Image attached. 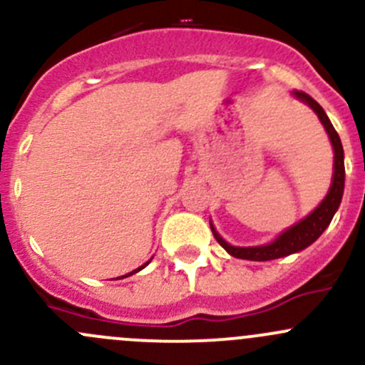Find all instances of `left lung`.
Masks as SVG:
<instances>
[{
	"label": "left lung",
	"mask_w": 365,
	"mask_h": 365,
	"mask_svg": "<svg viewBox=\"0 0 365 365\" xmlns=\"http://www.w3.org/2000/svg\"><path fill=\"white\" fill-rule=\"evenodd\" d=\"M293 97H297L298 101L307 104L312 111L318 114L319 121H322L327 134H329L330 143H332L334 146L332 185H330L329 194L325 196V200L318 205V208L312 210L305 219H302L300 222L295 224V226L286 230L284 233L279 235L274 242H270V244L267 245H257V247H235V245L227 244V242L217 233L215 227L212 226V222H210L213 237L217 238V242H219V244L233 257H240V259L249 261H270L277 259V257L289 256V254L293 252L304 251L305 247H309L312 242H316L322 237V233L329 227L334 213L337 212V208H339L341 205L342 192H344V150H342L339 134H337L334 125L330 123L327 113L323 111V108L314 101V98L309 97L304 91H293Z\"/></svg>",
	"instance_id": "obj_1"
}]
</instances>
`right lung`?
Returning a JSON list of instances; mask_svg holds the SVG:
<instances>
[{"label": "right lung", "instance_id": "right-lung-1", "mask_svg": "<svg viewBox=\"0 0 365 365\" xmlns=\"http://www.w3.org/2000/svg\"><path fill=\"white\" fill-rule=\"evenodd\" d=\"M148 263H150V261H148ZM148 263H145V264H143V267H139V268H138V270H134V272H130V274H127V275H123V277H128V275H132V274H135V272H139V270H143V268H145V267H146V264H148ZM123 277H121V279H123Z\"/></svg>", "mask_w": 365, "mask_h": 365}]
</instances>
